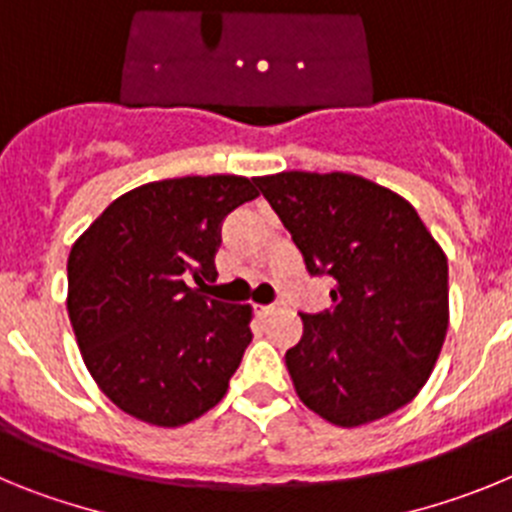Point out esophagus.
Instances as JSON below:
<instances>
[{"label":"esophagus","instance_id":"esophagus-1","mask_svg":"<svg viewBox=\"0 0 512 512\" xmlns=\"http://www.w3.org/2000/svg\"><path fill=\"white\" fill-rule=\"evenodd\" d=\"M277 312H282V305H279V302H274V305L259 307L261 318H269V315H277Z\"/></svg>","mask_w":512,"mask_h":512}]
</instances>
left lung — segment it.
Here are the masks:
<instances>
[{"mask_svg": "<svg viewBox=\"0 0 512 512\" xmlns=\"http://www.w3.org/2000/svg\"><path fill=\"white\" fill-rule=\"evenodd\" d=\"M310 274L333 277L323 312H300L284 356L297 397L341 428L374 423L420 392L449 328V264L415 207L364 176H256Z\"/></svg>", "mask_w": 512, "mask_h": 512, "instance_id": "8db88e82", "label": "left lung"}]
</instances>
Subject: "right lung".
I'll return each instance as SVG.
<instances>
[{"mask_svg": "<svg viewBox=\"0 0 512 512\" xmlns=\"http://www.w3.org/2000/svg\"><path fill=\"white\" fill-rule=\"evenodd\" d=\"M246 176H182L117 197L69 253L81 359L122 413L176 428L215 408L251 343V307L210 300L220 225Z\"/></svg>", "mask_w": 512, "mask_h": 512, "instance_id": "obj_1", "label": "right lung"}]
</instances>
